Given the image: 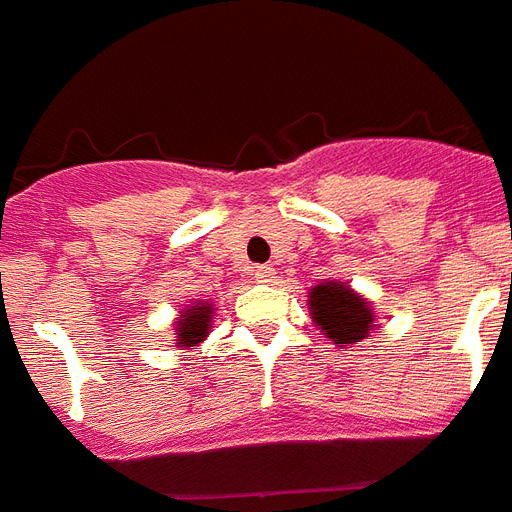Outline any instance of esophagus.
Segmentation results:
<instances>
[{
    "label": "esophagus",
    "instance_id": "1",
    "mask_svg": "<svg viewBox=\"0 0 512 512\" xmlns=\"http://www.w3.org/2000/svg\"><path fill=\"white\" fill-rule=\"evenodd\" d=\"M253 280H256V282H272V280H275V269H272V267H256V269H253Z\"/></svg>",
    "mask_w": 512,
    "mask_h": 512
}]
</instances>
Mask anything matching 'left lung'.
Returning a JSON list of instances; mask_svg holds the SVG:
<instances>
[{"mask_svg": "<svg viewBox=\"0 0 512 512\" xmlns=\"http://www.w3.org/2000/svg\"><path fill=\"white\" fill-rule=\"evenodd\" d=\"M309 312L322 335L333 343H357L367 338L372 327L370 301L341 282H320L309 293Z\"/></svg>", "mask_w": 512, "mask_h": 512, "instance_id": "left-lung-1", "label": "left lung"}]
</instances>
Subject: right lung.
Returning a JSON list of instances; mask_svg holds the SVG:
<instances>
[{"instance_id":"add662e5","label":"right lung","mask_w":512,"mask_h":512,"mask_svg":"<svg viewBox=\"0 0 512 512\" xmlns=\"http://www.w3.org/2000/svg\"><path fill=\"white\" fill-rule=\"evenodd\" d=\"M211 317H214V306L208 301H195L192 306H187L174 327L179 346H198L200 341H206L208 330H211Z\"/></svg>"}]
</instances>
